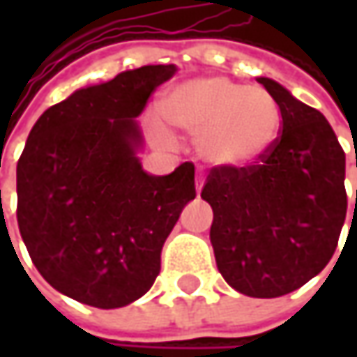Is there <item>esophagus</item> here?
Masks as SVG:
<instances>
[{"instance_id": "esophagus-1", "label": "esophagus", "mask_w": 357, "mask_h": 357, "mask_svg": "<svg viewBox=\"0 0 357 357\" xmlns=\"http://www.w3.org/2000/svg\"><path fill=\"white\" fill-rule=\"evenodd\" d=\"M202 185H204V176H202V172H197V190H202Z\"/></svg>"}]
</instances>
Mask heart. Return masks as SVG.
Returning a JSON list of instances; mask_svg holds the SVG:
<instances>
[{"mask_svg":"<svg viewBox=\"0 0 357 357\" xmlns=\"http://www.w3.org/2000/svg\"><path fill=\"white\" fill-rule=\"evenodd\" d=\"M160 113L172 127L199 137L200 155L216 167L252 165L274 146L282 129L280 107L266 89L228 77H202L174 87ZM153 129L162 135L157 119Z\"/></svg>","mask_w":357,"mask_h":357,"instance_id":"1","label":"heart"}]
</instances>
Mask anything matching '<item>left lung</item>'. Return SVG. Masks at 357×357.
Here are the masks:
<instances>
[{
    "label": "left lung",
    "instance_id": "left-lung-1",
    "mask_svg": "<svg viewBox=\"0 0 357 357\" xmlns=\"http://www.w3.org/2000/svg\"><path fill=\"white\" fill-rule=\"evenodd\" d=\"M258 83L280 107L276 143L252 165L214 167L200 197L213 206L222 278L240 294L278 298L320 274L336 252L348 211L346 153L318 109L268 77Z\"/></svg>",
    "mask_w": 357,
    "mask_h": 357
}]
</instances>
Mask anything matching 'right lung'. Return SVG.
Masks as SVG:
<instances>
[{"label":"right lung","mask_w":357,"mask_h":357,"mask_svg":"<svg viewBox=\"0 0 357 357\" xmlns=\"http://www.w3.org/2000/svg\"><path fill=\"white\" fill-rule=\"evenodd\" d=\"M176 73L144 65L75 91L37 119L17 162V225L39 274L61 294L121 308L146 294L188 200L195 165L146 174L137 158L151 93Z\"/></svg>","instance_id":"right-lung-1"}]
</instances>
